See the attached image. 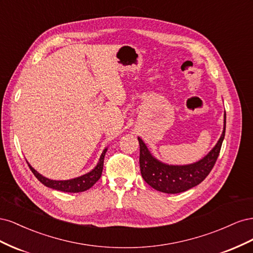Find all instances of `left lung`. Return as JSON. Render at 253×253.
Masks as SVG:
<instances>
[{
  "mask_svg": "<svg viewBox=\"0 0 253 253\" xmlns=\"http://www.w3.org/2000/svg\"><path fill=\"white\" fill-rule=\"evenodd\" d=\"M226 114L224 131L219 140L208 154L200 162L186 166H169L153 157L142 139L138 138L140 145L139 165L144 181L160 192L176 194L193 188L209 175L219 155L221 143L225 138Z\"/></svg>",
  "mask_w": 253,
  "mask_h": 253,
  "instance_id": "1",
  "label": "left lung"
}]
</instances>
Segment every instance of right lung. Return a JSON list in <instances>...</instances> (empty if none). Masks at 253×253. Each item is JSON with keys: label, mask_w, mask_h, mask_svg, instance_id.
Listing matches in <instances>:
<instances>
[{"label": "right lung", "mask_w": 253, "mask_h": 253, "mask_svg": "<svg viewBox=\"0 0 253 253\" xmlns=\"http://www.w3.org/2000/svg\"><path fill=\"white\" fill-rule=\"evenodd\" d=\"M106 151H108V148L103 150L100 159H99V163L90 172L84 174L82 176H79V177L68 179V180L48 179L46 177H44V176H42L40 173H38L28 163L27 164H28V167L30 168V170H32V172L34 173V175L38 178V180H40L44 186L58 190V191H63V192L78 193V192H83V191H86L90 187H93L99 180V178L101 177L102 170H103V160H104Z\"/></svg>", "instance_id": "right-lung-1"}]
</instances>
